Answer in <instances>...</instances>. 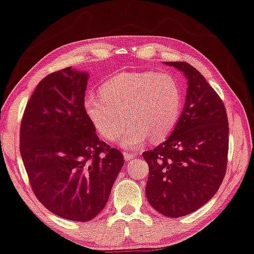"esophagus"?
I'll return each mask as SVG.
<instances>
[{
  "instance_id": "esophagus-1",
  "label": "esophagus",
  "mask_w": 254,
  "mask_h": 254,
  "mask_svg": "<svg viewBox=\"0 0 254 254\" xmlns=\"http://www.w3.org/2000/svg\"><path fill=\"white\" fill-rule=\"evenodd\" d=\"M123 155H124V158H126L127 161H130V160H132V158L135 157L134 153H132V151H127V150H124Z\"/></svg>"
}]
</instances>
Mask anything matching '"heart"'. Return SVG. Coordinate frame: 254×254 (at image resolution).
<instances>
[{"label": "heart", "mask_w": 254, "mask_h": 254, "mask_svg": "<svg viewBox=\"0 0 254 254\" xmlns=\"http://www.w3.org/2000/svg\"><path fill=\"white\" fill-rule=\"evenodd\" d=\"M86 114L97 131L113 141L134 148L146 142L161 141L172 133L183 111V92L177 79L166 73H122L109 78L99 96L86 97Z\"/></svg>", "instance_id": "1"}]
</instances>
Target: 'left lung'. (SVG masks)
Segmentation results:
<instances>
[{
    "label": "left lung",
    "instance_id": "8db88e82",
    "mask_svg": "<svg viewBox=\"0 0 254 254\" xmlns=\"http://www.w3.org/2000/svg\"><path fill=\"white\" fill-rule=\"evenodd\" d=\"M166 64L188 79L186 104L171 135L142 156L149 166V204L165 217L179 218L202 207L222 184L229 127L221 98L203 75L188 63Z\"/></svg>",
    "mask_w": 254,
    "mask_h": 254
}]
</instances>
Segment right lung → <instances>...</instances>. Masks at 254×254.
<instances>
[{
  "instance_id": "1",
  "label": "right lung",
  "mask_w": 254,
  "mask_h": 254,
  "mask_svg": "<svg viewBox=\"0 0 254 254\" xmlns=\"http://www.w3.org/2000/svg\"><path fill=\"white\" fill-rule=\"evenodd\" d=\"M88 75L71 67L49 74L30 96L20 124V154L36 198L67 220L104 209L124 164L86 114Z\"/></svg>"
}]
</instances>
